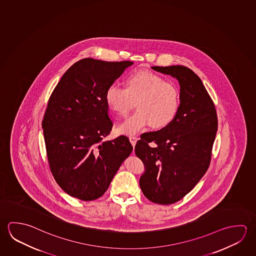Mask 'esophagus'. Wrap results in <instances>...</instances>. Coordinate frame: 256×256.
Here are the masks:
<instances>
[{
  "instance_id": "esophagus-1",
  "label": "esophagus",
  "mask_w": 256,
  "mask_h": 256,
  "mask_svg": "<svg viewBox=\"0 0 256 256\" xmlns=\"http://www.w3.org/2000/svg\"><path fill=\"white\" fill-rule=\"evenodd\" d=\"M130 140L131 144H132V146L134 148V146H136V144L138 142V138L136 136H130Z\"/></svg>"
}]
</instances>
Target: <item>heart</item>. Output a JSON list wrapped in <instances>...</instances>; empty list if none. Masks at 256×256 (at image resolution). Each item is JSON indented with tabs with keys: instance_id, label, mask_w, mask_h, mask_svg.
Returning <instances> with one entry per match:
<instances>
[{
	"instance_id": "b5f03b06",
	"label": "heart",
	"mask_w": 256,
	"mask_h": 256,
	"mask_svg": "<svg viewBox=\"0 0 256 256\" xmlns=\"http://www.w3.org/2000/svg\"><path fill=\"white\" fill-rule=\"evenodd\" d=\"M105 100L120 117H126L136 102L138 110L118 128L120 134H134L148 125L156 130L170 125L179 112L180 97L174 82L156 72L139 70L128 76L126 88L108 86Z\"/></svg>"
}]
</instances>
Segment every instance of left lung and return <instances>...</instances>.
<instances>
[{"label": "left lung", "instance_id": "obj_1", "mask_svg": "<svg viewBox=\"0 0 256 256\" xmlns=\"http://www.w3.org/2000/svg\"><path fill=\"white\" fill-rule=\"evenodd\" d=\"M152 69L179 81V112L170 125L141 134L134 151L146 167L139 180L144 195L154 203L169 205L190 192L208 169L218 116L215 104L192 70L182 66Z\"/></svg>", "mask_w": 256, "mask_h": 256}]
</instances>
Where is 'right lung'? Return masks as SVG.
Listing matches in <instances>:
<instances>
[{
    "mask_svg": "<svg viewBox=\"0 0 256 256\" xmlns=\"http://www.w3.org/2000/svg\"><path fill=\"white\" fill-rule=\"evenodd\" d=\"M133 64L82 59L50 95L42 120L48 162L56 184L72 197L102 196L133 150L123 134L104 141L113 126L105 92Z\"/></svg>",
    "mask_w": 256,
    "mask_h": 256,
    "instance_id": "add662e5",
    "label": "right lung"
}]
</instances>
